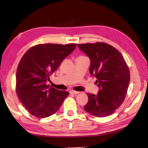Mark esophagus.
<instances>
[{"label": "esophagus", "instance_id": "obj_1", "mask_svg": "<svg viewBox=\"0 0 148 148\" xmlns=\"http://www.w3.org/2000/svg\"><path fill=\"white\" fill-rule=\"evenodd\" d=\"M70 93L71 94H79V92L76 91H74V90H71V91H70Z\"/></svg>", "mask_w": 148, "mask_h": 148}]
</instances>
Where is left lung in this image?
<instances>
[{"mask_svg":"<svg viewBox=\"0 0 148 148\" xmlns=\"http://www.w3.org/2000/svg\"><path fill=\"white\" fill-rule=\"evenodd\" d=\"M90 58V73L97 77V95L87 93L84 110L91 115L105 117L112 115L123 102L130 82L129 67L122 54L105 43L77 44Z\"/></svg>","mask_w":148,"mask_h":148,"instance_id":"left-lung-1","label":"left lung"}]
</instances>
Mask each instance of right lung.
Here are the masks:
<instances>
[{"mask_svg":"<svg viewBox=\"0 0 148 148\" xmlns=\"http://www.w3.org/2000/svg\"><path fill=\"white\" fill-rule=\"evenodd\" d=\"M76 44H40L31 48L17 69L16 92L21 102L32 115L45 118L57 112L69 95L66 91L50 87L47 82Z\"/></svg>","mask_w":148,"mask_h":148,"instance_id":"obj_1","label":"right lung"}]
</instances>
